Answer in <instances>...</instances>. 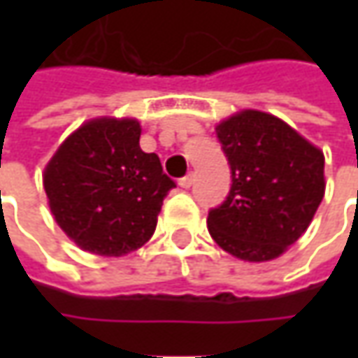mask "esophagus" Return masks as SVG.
Here are the masks:
<instances>
[{
  "label": "esophagus",
  "instance_id": "esophagus-1",
  "mask_svg": "<svg viewBox=\"0 0 358 358\" xmlns=\"http://www.w3.org/2000/svg\"><path fill=\"white\" fill-rule=\"evenodd\" d=\"M193 181H195L193 173H187L185 177H181V179H179V185L183 187V189H189V187L193 185Z\"/></svg>",
  "mask_w": 358,
  "mask_h": 358
}]
</instances>
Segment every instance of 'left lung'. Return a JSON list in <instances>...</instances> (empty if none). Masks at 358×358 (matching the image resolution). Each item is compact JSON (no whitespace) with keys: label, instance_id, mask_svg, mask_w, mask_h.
<instances>
[{"label":"left lung","instance_id":"obj_1","mask_svg":"<svg viewBox=\"0 0 358 358\" xmlns=\"http://www.w3.org/2000/svg\"><path fill=\"white\" fill-rule=\"evenodd\" d=\"M215 131L231 167V189L209 211V233L237 259H277L307 231L323 201V151L255 109L231 115Z\"/></svg>","mask_w":358,"mask_h":358}]
</instances>
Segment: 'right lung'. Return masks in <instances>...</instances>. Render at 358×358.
<instances>
[{"label": "right lung", "instance_id": "1", "mask_svg": "<svg viewBox=\"0 0 358 358\" xmlns=\"http://www.w3.org/2000/svg\"><path fill=\"white\" fill-rule=\"evenodd\" d=\"M137 119L83 123L55 151L43 173L49 209L83 251L121 257L143 247L175 187L155 153L139 147Z\"/></svg>", "mask_w": 358, "mask_h": 358}]
</instances>
